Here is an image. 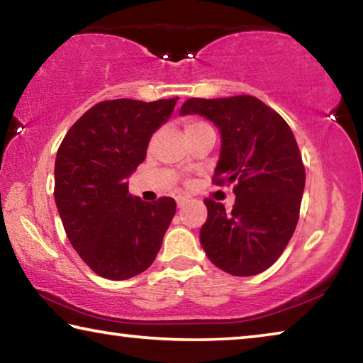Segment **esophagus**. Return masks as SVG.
Segmentation results:
<instances>
[{"label":"esophagus","mask_w":363,"mask_h":363,"mask_svg":"<svg viewBox=\"0 0 363 363\" xmlns=\"http://www.w3.org/2000/svg\"><path fill=\"white\" fill-rule=\"evenodd\" d=\"M187 201H189V199H186V196H177V199H176L177 208H182V206H186V205H187Z\"/></svg>","instance_id":"esophagus-1"}]
</instances>
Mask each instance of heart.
Returning a JSON list of instances; mask_svg holds the SVG:
<instances>
[{
	"instance_id": "obj_1",
	"label": "heart",
	"mask_w": 363,
	"mask_h": 363,
	"mask_svg": "<svg viewBox=\"0 0 363 363\" xmlns=\"http://www.w3.org/2000/svg\"><path fill=\"white\" fill-rule=\"evenodd\" d=\"M203 128H208L206 123L203 121H187L186 123V133H192L196 130H203Z\"/></svg>"
}]
</instances>
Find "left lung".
Here are the masks:
<instances>
[{
  "label": "left lung",
  "instance_id": "left-lung-1",
  "mask_svg": "<svg viewBox=\"0 0 363 363\" xmlns=\"http://www.w3.org/2000/svg\"><path fill=\"white\" fill-rule=\"evenodd\" d=\"M179 115H200L220 134L214 182L232 184L235 203L205 200L200 243L210 261L237 277L269 269L284 253L298 224L306 171L290 126L253 96L196 99Z\"/></svg>",
  "mask_w": 363,
  "mask_h": 363
}]
</instances>
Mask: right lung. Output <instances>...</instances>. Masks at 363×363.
Returning <instances> with one entry per match:
<instances>
[{
	"mask_svg": "<svg viewBox=\"0 0 363 363\" xmlns=\"http://www.w3.org/2000/svg\"><path fill=\"white\" fill-rule=\"evenodd\" d=\"M177 97L104 101L73 125L54 167V200L67 237L97 275L126 280L144 272L176 213L169 196L153 203L130 195L128 179L145 160L152 134Z\"/></svg>",
	"mask_w": 363,
	"mask_h": 363,
	"instance_id": "1",
	"label": "right lung"
}]
</instances>
